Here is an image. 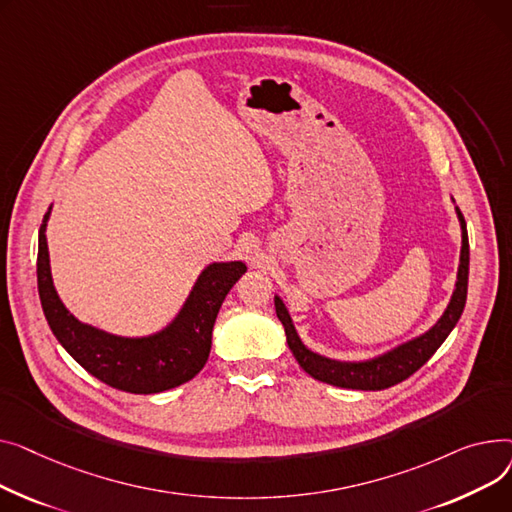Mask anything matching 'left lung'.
I'll return each instance as SVG.
<instances>
[{
  "label": "left lung",
  "mask_w": 512,
  "mask_h": 512,
  "mask_svg": "<svg viewBox=\"0 0 512 512\" xmlns=\"http://www.w3.org/2000/svg\"><path fill=\"white\" fill-rule=\"evenodd\" d=\"M455 210L461 223V258H459V270H457V283L444 314L438 318V322L432 328H428L424 335L413 337L382 355L362 359V362H339V359H330L320 353H314L302 343L293 326V320L283 304V299L275 295V310L281 324L285 326L287 345L293 351L297 364L320 382L341 386V388H353V390H382L388 386H395L422 368L436 353V349L444 343V339L450 335V330L457 326L467 302L469 237H467V225L461 210L457 206Z\"/></svg>",
  "instance_id": "obj_1"
}]
</instances>
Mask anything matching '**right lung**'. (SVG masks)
<instances>
[{"instance_id":"add662e5","label":"right lung","mask_w":512,"mask_h":512,"mask_svg":"<svg viewBox=\"0 0 512 512\" xmlns=\"http://www.w3.org/2000/svg\"><path fill=\"white\" fill-rule=\"evenodd\" d=\"M39 229V297L55 339L76 362L101 382L134 395H155L192 380L206 364L213 326L229 289L246 273L242 260L208 264L196 279L186 304L159 333L119 337L80 322L59 299L49 266L47 221Z\"/></svg>"}]
</instances>
